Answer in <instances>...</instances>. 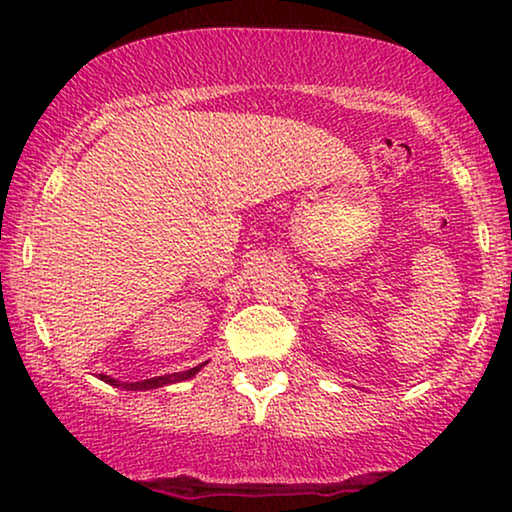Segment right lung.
I'll use <instances>...</instances> for the list:
<instances>
[{
    "label": "right lung",
    "mask_w": 512,
    "mask_h": 512,
    "mask_svg": "<svg viewBox=\"0 0 512 512\" xmlns=\"http://www.w3.org/2000/svg\"><path fill=\"white\" fill-rule=\"evenodd\" d=\"M202 366H205V363H200V366H195L191 370H184V373L160 375V377H151V380H142V382H118V380H114V377H109V375H100V380L111 384V387H121V389H128V391H146V389L165 387V384H174V382L188 380V377H193Z\"/></svg>",
    "instance_id": "1"
}]
</instances>
